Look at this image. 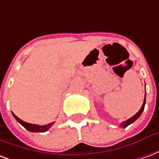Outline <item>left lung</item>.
<instances>
[{
    "instance_id": "8db88e82",
    "label": "left lung",
    "mask_w": 159,
    "mask_h": 159,
    "mask_svg": "<svg viewBox=\"0 0 159 159\" xmlns=\"http://www.w3.org/2000/svg\"><path fill=\"white\" fill-rule=\"evenodd\" d=\"M145 104H146V95H145V99H144V102H143V105H142V107H141V108L140 109V111L137 112L135 115H134L133 117H130L129 119L126 120V121H124V122H123V123L120 124V126L121 127H123V128H126V127H128L129 124H131V123H133L135 120H137L138 118H139V117H140V115H141V113H142V111H144V108H145Z\"/></svg>"
}]
</instances>
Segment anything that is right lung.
<instances>
[{
	"label": "right lung",
	"instance_id": "add662e5",
	"mask_svg": "<svg viewBox=\"0 0 159 159\" xmlns=\"http://www.w3.org/2000/svg\"><path fill=\"white\" fill-rule=\"evenodd\" d=\"M13 115V117L15 118L18 122H19L22 126H24L25 128L26 129L28 130V131H30V132H46V131H48V130L52 127V125L54 123H48V124H47V125H37V124H32V123H26L25 121H23L20 118L16 116L15 114L12 113Z\"/></svg>",
	"mask_w": 159,
	"mask_h": 159
}]
</instances>
